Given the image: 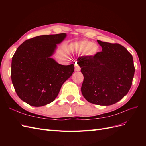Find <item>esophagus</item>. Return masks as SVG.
<instances>
[{"label":"esophagus","instance_id":"34e87169","mask_svg":"<svg viewBox=\"0 0 146 146\" xmlns=\"http://www.w3.org/2000/svg\"><path fill=\"white\" fill-rule=\"evenodd\" d=\"M80 69L81 68L80 66H78V64H76V65H75V70H76V71H80Z\"/></svg>","mask_w":146,"mask_h":146}]
</instances>
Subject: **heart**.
<instances>
[{
    "label": "heart",
    "instance_id": "heart-1",
    "mask_svg": "<svg viewBox=\"0 0 146 146\" xmlns=\"http://www.w3.org/2000/svg\"><path fill=\"white\" fill-rule=\"evenodd\" d=\"M74 48L78 52L85 53L88 55H94L99 50V46L96 43H92L91 41L85 40L78 42L74 44Z\"/></svg>",
    "mask_w": 146,
    "mask_h": 146
}]
</instances>
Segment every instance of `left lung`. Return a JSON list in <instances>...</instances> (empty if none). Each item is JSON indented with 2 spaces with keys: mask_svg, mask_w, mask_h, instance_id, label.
<instances>
[{
  "mask_svg": "<svg viewBox=\"0 0 146 146\" xmlns=\"http://www.w3.org/2000/svg\"><path fill=\"white\" fill-rule=\"evenodd\" d=\"M97 41L101 52L77 59L84 77L81 90L90 103L113 105L130 89L135 74L133 57L121 44Z\"/></svg>",
  "mask_w": 146,
  "mask_h": 146,
  "instance_id": "obj_1",
  "label": "left lung"
}]
</instances>
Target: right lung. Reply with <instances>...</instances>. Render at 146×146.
Wrapping results in <instances>:
<instances>
[{"instance_id":"add662e5","label":"right lung","mask_w":146,"mask_h":146,"mask_svg":"<svg viewBox=\"0 0 146 146\" xmlns=\"http://www.w3.org/2000/svg\"><path fill=\"white\" fill-rule=\"evenodd\" d=\"M66 34L41 35L18 47L11 61V80L19 98L33 107L50 104L72 76L74 65H61L51 58Z\"/></svg>"}]
</instances>
